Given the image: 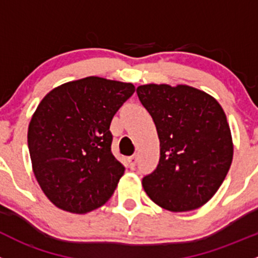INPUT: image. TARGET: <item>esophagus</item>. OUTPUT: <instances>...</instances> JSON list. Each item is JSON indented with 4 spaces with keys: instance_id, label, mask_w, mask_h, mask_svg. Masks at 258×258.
Wrapping results in <instances>:
<instances>
[{
    "instance_id": "1",
    "label": "esophagus",
    "mask_w": 258,
    "mask_h": 258,
    "mask_svg": "<svg viewBox=\"0 0 258 258\" xmlns=\"http://www.w3.org/2000/svg\"><path fill=\"white\" fill-rule=\"evenodd\" d=\"M136 162H137V155H132V156L128 157V164L132 169L136 166Z\"/></svg>"
}]
</instances>
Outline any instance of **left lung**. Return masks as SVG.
Returning <instances> with one entry per match:
<instances>
[{"label": "left lung", "mask_w": 258, "mask_h": 258, "mask_svg": "<svg viewBox=\"0 0 258 258\" xmlns=\"http://www.w3.org/2000/svg\"><path fill=\"white\" fill-rule=\"evenodd\" d=\"M160 140V160L142 186L170 212L201 208L217 192L233 159L226 113L216 98L185 84H145L136 89Z\"/></svg>", "instance_id": "8db88e82"}]
</instances>
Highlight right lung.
Masks as SVG:
<instances>
[{"label": "right lung", "mask_w": 258, "mask_h": 258, "mask_svg": "<svg viewBox=\"0 0 258 258\" xmlns=\"http://www.w3.org/2000/svg\"><path fill=\"white\" fill-rule=\"evenodd\" d=\"M135 86L99 77L50 91L32 114L27 145L32 171L50 202L84 214L103 206L124 167L111 151V121Z\"/></svg>", "instance_id": "obj_1"}]
</instances>
